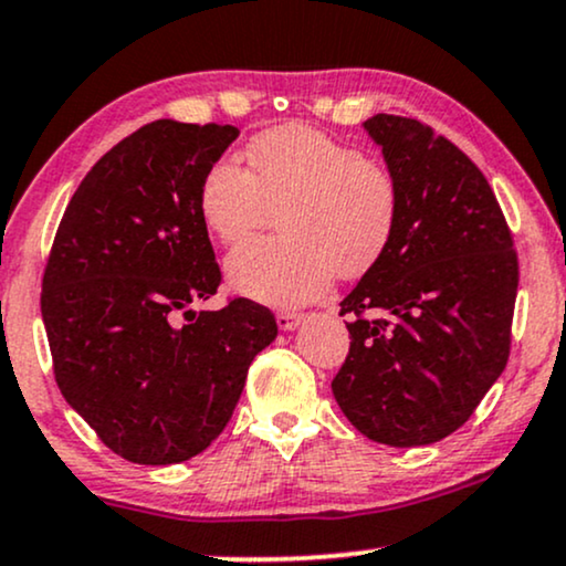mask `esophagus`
I'll use <instances>...</instances> for the list:
<instances>
[{
  "label": "esophagus",
  "instance_id": "34e87169",
  "mask_svg": "<svg viewBox=\"0 0 566 566\" xmlns=\"http://www.w3.org/2000/svg\"><path fill=\"white\" fill-rule=\"evenodd\" d=\"M303 313H295V311H279L276 313V326L282 328V332H292V328H297L303 324Z\"/></svg>",
  "mask_w": 566,
  "mask_h": 566
}]
</instances>
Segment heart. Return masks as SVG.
<instances>
[{
  "instance_id": "1",
  "label": "heart",
  "mask_w": 566,
  "mask_h": 566,
  "mask_svg": "<svg viewBox=\"0 0 566 566\" xmlns=\"http://www.w3.org/2000/svg\"><path fill=\"white\" fill-rule=\"evenodd\" d=\"M248 169L213 161L198 190L206 230L238 245L282 211L284 238L248 242L227 259V279L269 305L311 303L336 274H368L395 240L399 185L381 161L307 125L271 127L250 140Z\"/></svg>"
}]
</instances>
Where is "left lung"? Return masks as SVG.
I'll return each instance as SVG.
<instances>
[{
  "mask_svg": "<svg viewBox=\"0 0 566 566\" xmlns=\"http://www.w3.org/2000/svg\"><path fill=\"white\" fill-rule=\"evenodd\" d=\"M399 185L384 259L342 300L349 355L336 405L389 447L454 433L510 357L520 266L489 180L452 140L397 114L363 123Z\"/></svg>",
  "mask_w": 566,
  "mask_h": 566,
  "instance_id": "8db88e82",
  "label": "left lung"
}]
</instances>
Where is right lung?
I'll list each match as a JSON object with an SVG mask.
<instances>
[{
    "label": "right lung",
    "instance_id": "obj_1",
    "mask_svg": "<svg viewBox=\"0 0 566 566\" xmlns=\"http://www.w3.org/2000/svg\"><path fill=\"white\" fill-rule=\"evenodd\" d=\"M240 130L156 119L77 185L44 271L54 378L114 454L175 464L230 423L276 318L253 300L192 311L221 282L198 190Z\"/></svg>",
    "mask_w": 566,
    "mask_h": 566
}]
</instances>
